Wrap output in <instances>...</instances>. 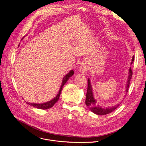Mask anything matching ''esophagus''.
Here are the masks:
<instances>
[{
  "label": "esophagus",
  "mask_w": 146,
  "mask_h": 146,
  "mask_svg": "<svg viewBox=\"0 0 146 146\" xmlns=\"http://www.w3.org/2000/svg\"><path fill=\"white\" fill-rule=\"evenodd\" d=\"M88 69L86 68V67L85 66H84V65H82V66H80V72H82V73H85L86 71H87Z\"/></svg>",
  "instance_id": "obj_1"
}]
</instances>
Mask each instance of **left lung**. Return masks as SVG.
I'll list each match as a JSON object with an SVG mask.
<instances>
[{"label": "left lung", "mask_w": 146, "mask_h": 146, "mask_svg": "<svg viewBox=\"0 0 146 146\" xmlns=\"http://www.w3.org/2000/svg\"><path fill=\"white\" fill-rule=\"evenodd\" d=\"M134 56H133V58L132 59L131 64H132L133 60H134ZM129 75L127 79V82L126 84V93L128 92V89L129 87V84H130L131 78L132 76V71L131 68H130L129 70ZM88 90H87V93L86 94V100H85V104L88 107V108L90 109V110L93 112L94 114L99 115H106L112 112L113 111H114L115 109H117L118 106L121 104V103L119 104H118L116 106H112V107H102L99 104H98V102L93 97V89L92 85L90 84V79L89 78L88 80Z\"/></svg>", "instance_id": "1"}]
</instances>
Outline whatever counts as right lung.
Returning <instances> with one entry per match:
<instances>
[{"instance_id": "right-lung-1", "label": "right lung", "mask_w": 146, "mask_h": 146, "mask_svg": "<svg viewBox=\"0 0 146 146\" xmlns=\"http://www.w3.org/2000/svg\"><path fill=\"white\" fill-rule=\"evenodd\" d=\"M25 36H24V37H25ZM74 71L73 70H71L66 75H65L64 76V78L62 79V80L61 86H60L59 92H58V94H57V96L55 97L54 99H53L52 100H50L49 102H47L46 103H41V104L31 103H28L29 105H30V106H31L32 107L37 108H39V109H42V110H47V109H48V108L52 107L55 104V103L58 100L59 98H60V94L61 93V90H62V89L63 88V86H64L65 84H66V82H67V80L69 79V78L74 75Z\"/></svg>"}]
</instances>
